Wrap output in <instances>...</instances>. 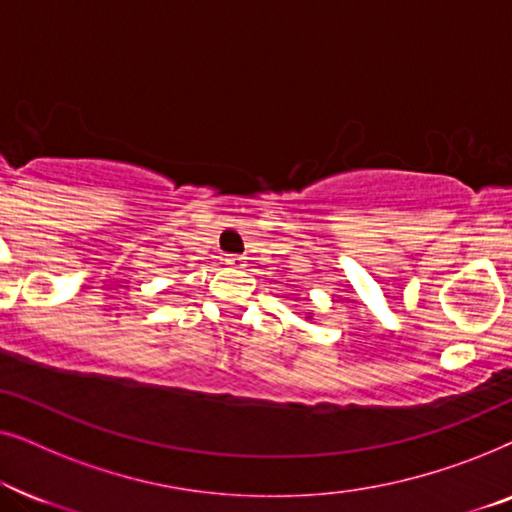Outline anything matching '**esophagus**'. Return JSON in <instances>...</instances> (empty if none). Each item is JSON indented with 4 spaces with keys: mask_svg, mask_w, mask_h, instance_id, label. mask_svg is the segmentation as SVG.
<instances>
[{
    "mask_svg": "<svg viewBox=\"0 0 512 512\" xmlns=\"http://www.w3.org/2000/svg\"><path fill=\"white\" fill-rule=\"evenodd\" d=\"M223 263L230 265V268H244V265H247V258H244V256H233V254H228L226 258H223Z\"/></svg>",
    "mask_w": 512,
    "mask_h": 512,
    "instance_id": "obj_1",
    "label": "esophagus"
}]
</instances>
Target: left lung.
Here are the masks:
<instances>
[{
  "instance_id": "obj_1",
  "label": "left lung",
  "mask_w": 512,
  "mask_h": 512,
  "mask_svg": "<svg viewBox=\"0 0 512 512\" xmlns=\"http://www.w3.org/2000/svg\"><path fill=\"white\" fill-rule=\"evenodd\" d=\"M307 319H312V317H307Z\"/></svg>"
}]
</instances>
